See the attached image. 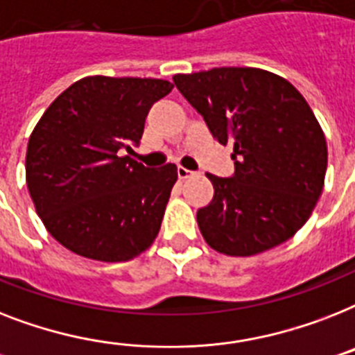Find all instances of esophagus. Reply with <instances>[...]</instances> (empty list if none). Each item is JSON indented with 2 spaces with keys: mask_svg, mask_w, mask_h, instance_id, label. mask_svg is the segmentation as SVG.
<instances>
[{
  "mask_svg": "<svg viewBox=\"0 0 355 355\" xmlns=\"http://www.w3.org/2000/svg\"><path fill=\"white\" fill-rule=\"evenodd\" d=\"M177 173H178V178H180V180H186V178H191L197 175L195 171H189V169H186V168H178Z\"/></svg>",
  "mask_w": 355,
  "mask_h": 355,
  "instance_id": "obj_1",
  "label": "esophagus"
}]
</instances>
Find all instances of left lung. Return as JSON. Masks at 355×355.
<instances>
[{"label": "left lung", "instance_id": "1", "mask_svg": "<svg viewBox=\"0 0 355 355\" xmlns=\"http://www.w3.org/2000/svg\"><path fill=\"white\" fill-rule=\"evenodd\" d=\"M218 142L233 144L235 173H207L215 195L197 211L206 243L250 257L293 237L321 197L328 151L318 118L292 83L253 67L175 74Z\"/></svg>", "mask_w": 355, "mask_h": 355}]
</instances>
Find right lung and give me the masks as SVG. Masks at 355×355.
I'll return each mask as SVG.
<instances>
[{"instance_id": "right-lung-1", "label": "right lung", "mask_w": 355, "mask_h": 355, "mask_svg": "<svg viewBox=\"0 0 355 355\" xmlns=\"http://www.w3.org/2000/svg\"><path fill=\"white\" fill-rule=\"evenodd\" d=\"M171 89L157 78L87 76L43 112L28 138L27 187L62 246L103 262L129 261L151 246L177 166L146 168L122 149L140 142L149 109Z\"/></svg>"}]
</instances>
